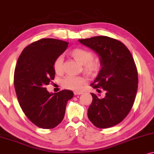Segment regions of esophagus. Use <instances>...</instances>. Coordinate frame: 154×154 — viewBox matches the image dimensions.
Masks as SVG:
<instances>
[{
    "instance_id": "esophagus-1",
    "label": "esophagus",
    "mask_w": 154,
    "mask_h": 154,
    "mask_svg": "<svg viewBox=\"0 0 154 154\" xmlns=\"http://www.w3.org/2000/svg\"><path fill=\"white\" fill-rule=\"evenodd\" d=\"M82 93H83V92H81V91H75V92H74V94H75V95H82Z\"/></svg>"
}]
</instances>
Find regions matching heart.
Listing matches in <instances>:
<instances>
[{
    "mask_svg": "<svg viewBox=\"0 0 154 154\" xmlns=\"http://www.w3.org/2000/svg\"><path fill=\"white\" fill-rule=\"evenodd\" d=\"M75 60L83 65V70L89 76L97 75L101 68V60L98 57H93V54L88 50L77 48L70 52ZM54 69L56 73H61L63 69V58L59 56L54 62ZM85 80L82 77L67 75L62 79V86L69 90H79L85 84Z\"/></svg>",
    "mask_w": 154,
    "mask_h": 154,
    "instance_id": "1",
    "label": "heart"
}]
</instances>
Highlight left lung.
I'll return each instance as SVG.
<instances>
[{
  "label": "left lung",
  "instance_id": "obj_1",
  "mask_svg": "<svg viewBox=\"0 0 154 154\" xmlns=\"http://www.w3.org/2000/svg\"><path fill=\"white\" fill-rule=\"evenodd\" d=\"M79 42L93 50L101 60V69L91 86L97 91V88L105 91L103 98L91 93L89 120L100 128L114 126L128 116L136 98L138 72L132 55L122 42L108 36H94Z\"/></svg>",
  "mask_w": 154,
  "mask_h": 154
}]
</instances>
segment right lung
I'll return each instance as SVG.
<instances>
[{
	"instance_id": "right-lung-1",
	"label": "right lung",
	"mask_w": 154,
	"mask_h": 154,
	"mask_svg": "<svg viewBox=\"0 0 154 154\" xmlns=\"http://www.w3.org/2000/svg\"><path fill=\"white\" fill-rule=\"evenodd\" d=\"M68 42L42 38L22 51L14 72V87L18 102L26 117L44 129L55 128L62 122L71 90L52 93L46 86L54 79V62L68 47Z\"/></svg>"
}]
</instances>
